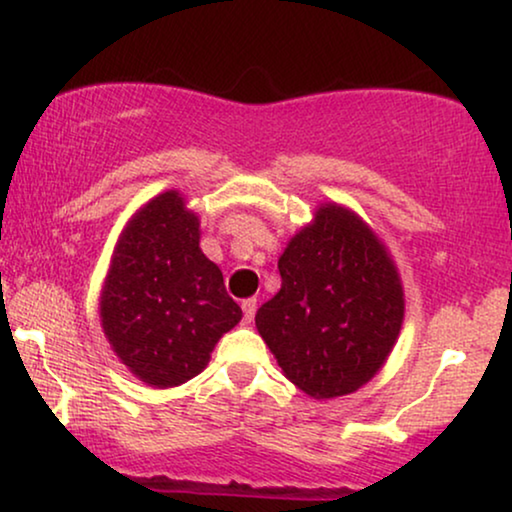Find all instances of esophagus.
Returning <instances> with one entry per match:
<instances>
[{
  "label": "esophagus",
  "mask_w": 512,
  "mask_h": 512,
  "mask_svg": "<svg viewBox=\"0 0 512 512\" xmlns=\"http://www.w3.org/2000/svg\"><path fill=\"white\" fill-rule=\"evenodd\" d=\"M242 312H244V324H251L256 314V300L254 298L242 300Z\"/></svg>",
  "instance_id": "1"
}]
</instances>
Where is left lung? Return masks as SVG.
<instances>
[{
  "mask_svg": "<svg viewBox=\"0 0 512 512\" xmlns=\"http://www.w3.org/2000/svg\"><path fill=\"white\" fill-rule=\"evenodd\" d=\"M277 268L282 289L256 312L258 333L305 394H352L401 331L403 289L387 251L359 216L326 205Z\"/></svg>",
  "mask_w": 512,
  "mask_h": 512,
  "instance_id": "obj_1",
  "label": "left lung"
}]
</instances>
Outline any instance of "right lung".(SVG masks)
Returning a JSON list of instances; mask_svg holds the SVG:
<instances>
[{"instance_id": "1", "label": "right lung", "mask_w": 512, "mask_h": 512, "mask_svg": "<svg viewBox=\"0 0 512 512\" xmlns=\"http://www.w3.org/2000/svg\"><path fill=\"white\" fill-rule=\"evenodd\" d=\"M198 228L179 193L158 195L118 240L102 293L111 347L153 387L198 375L221 335L242 319L221 270L198 247Z\"/></svg>"}]
</instances>
